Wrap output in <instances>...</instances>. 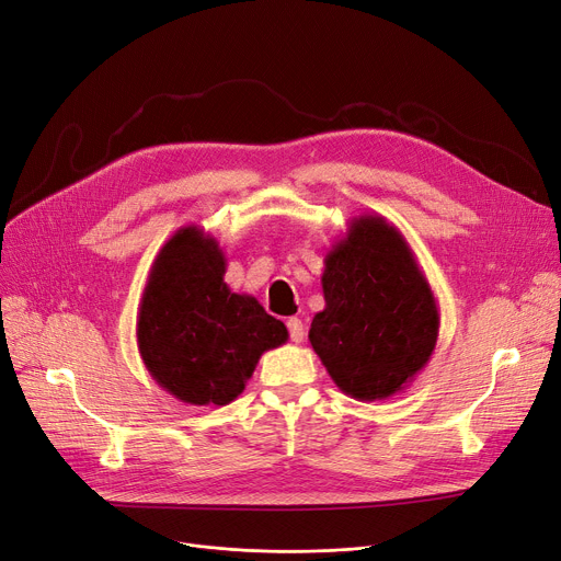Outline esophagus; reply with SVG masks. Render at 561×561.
Listing matches in <instances>:
<instances>
[{"label": "esophagus", "mask_w": 561, "mask_h": 561, "mask_svg": "<svg viewBox=\"0 0 561 561\" xmlns=\"http://www.w3.org/2000/svg\"><path fill=\"white\" fill-rule=\"evenodd\" d=\"M286 328H288V334H290V341H294V344H300V341L305 339V325H302V321L300 319H288L286 321Z\"/></svg>", "instance_id": "obj_1"}]
</instances>
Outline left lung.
Wrapping results in <instances>:
<instances>
[{
	"label": "left lung",
	"instance_id": "8db88e82",
	"mask_svg": "<svg viewBox=\"0 0 561 561\" xmlns=\"http://www.w3.org/2000/svg\"><path fill=\"white\" fill-rule=\"evenodd\" d=\"M325 309L309 341L341 392L394 397L426 367L440 311L403 233L382 215H357L325 254Z\"/></svg>",
	"mask_w": 561,
	"mask_h": 561
}]
</instances>
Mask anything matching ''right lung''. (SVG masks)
I'll return each mask as SVG.
<instances>
[{"instance_id": "obj_1", "label": "right lung", "mask_w": 561, "mask_h": 561, "mask_svg": "<svg viewBox=\"0 0 561 561\" xmlns=\"http://www.w3.org/2000/svg\"><path fill=\"white\" fill-rule=\"evenodd\" d=\"M210 233L181 227L158 252L137 311V348L151 378L183 403L227 405L288 330L256 298L233 294Z\"/></svg>"}]
</instances>
